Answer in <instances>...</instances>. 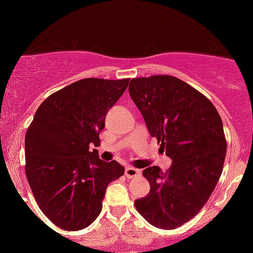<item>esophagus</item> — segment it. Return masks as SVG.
Here are the masks:
<instances>
[{
  "mask_svg": "<svg viewBox=\"0 0 253 253\" xmlns=\"http://www.w3.org/2000/svg\"><path fill=\"white\" fill-rule=\"evenodd\" d=\"M140 173V171H139L138 169H135V168H126L125 169V176L127 177V178H133V177H136Z\"/></svg>",
  "mask_w": 253,
  "mask_h": 253,
  "instance_id": "esophagus-1",
  "label": "esophagus"
}]
</instances>
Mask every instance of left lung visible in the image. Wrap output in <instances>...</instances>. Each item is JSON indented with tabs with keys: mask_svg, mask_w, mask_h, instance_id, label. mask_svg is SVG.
<instances>
[{
	"mask_svg": "<svg viewBox=\"0 0 253 253\" xmlns=\"http://www.w3.org/2000/svg\"><path fill=\"white\" fill-rule=\"evenodd\" d=\"M128 90L159 150L172 159L165 172L143 171L151 189L135 208L156 227H179L202 210L221 176L227 150L221 118L205 95L169 75L133 78Z\"/></svg>",
	"mask_w": 253,
	"mask_h": 253,
	"instance_id": "8db88e82",
	"label": "left lung"
}]
</instances>
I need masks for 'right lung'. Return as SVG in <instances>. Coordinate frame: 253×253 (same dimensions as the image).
<instances>
[{
    "mask_svg": "<svg viewBox=\"0 0 253 253\" xmlns=\"http://www.w3.org/2000/svg\"><path fill=\"white\" fill-rule=\"evenodd\" d=\"M129 78H84L58 90L37 109L25 138V171L39 208L54 225L80 231L96 220L118 162L98 158L104 120Z\"/></svg>",
    "mask_w": 253,
    "mask_h": 253,
    "instance_id": "obj_1",
    "label": "right lung"
}]
</instances>
